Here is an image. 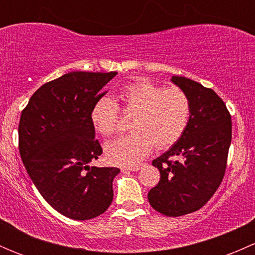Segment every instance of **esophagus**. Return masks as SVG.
Masks as SVG:
<instances>
[{"mask_svg":"<svg viewBox=\"0 0 255 255\" xmlns=\"http://www.w3.org/2000/svg\"><path fill=\"white\" fill-rule=\"evenodd\" d=\"M140 166L139 165H130V166H125L122 168L123 171H138L139 170Z\"/></svg>","mask_w":255,"mask_h":255,"instance_id":"esophagus-1","label":"esophagus"}]
</instances>
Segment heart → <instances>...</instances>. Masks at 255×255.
Listing matches in <instances>:
<instances>
[{"label":"heart","mask_w":255,"mask_h":255,"mask_svg":"<svg viewBox=\"0 0 255 255\" xmlns=\"http://www.w3.org/2000/svg\"><path fill=\"white\" fill-rule=\"evenodd\" d=\"M117 99L122 110L134 115L128 135L105 146L106 156L117 165H130L142 160L153 145L166 149L174 145L186 130L191 117V100L179 86L164 87L142 79L125 85ZM120 106L110 97H100L91 109V123L96 132L111 137L120 130Z\"/></svg>","instance_id":"heart-1"}]
</instances>
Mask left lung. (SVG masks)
Here are the masks:
<instances>
[{
  "label": "left lung",
  "mask_w": 255,
  "mask_h": 255,
  "mask_svg": "<svg viewBox=\"0 0 255 255\" xmlns=\"http://www.w3.org/2000/svg\"><path fill=\"white\" fill-rule=\"evenodd\" d=\"M171 81L191 100L186 130L168 151L154 159L160 180L148 192L150 206L179 217L200 210L220 187L232 140L231 113L212 89L184 76Z\"/></svg>",
  "instance_id": "left-lung-1"
}]
</instances>
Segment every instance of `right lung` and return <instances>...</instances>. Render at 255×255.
<instances>
[{
    "label": "right lung",
    "instance_id": "obj_1",
    "mask_svg": "<svg viewBox=\"0 0 255 255\" xmlns=\"http://www.w3.org/2000/svg\"><path fill=\"white\" fill-rule=\"evenodd\" d=\"M116 75L65 74L42 85L20 115L18 148L25 170L45 201L73 220H91L112 204L120 169L89 165L102 154L90 113Z\"/></svg>",
    "mask_w": 255,
    "mask_h": 255
}]
</instances>
